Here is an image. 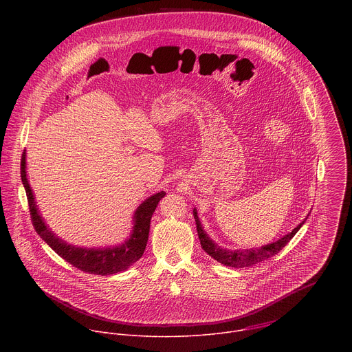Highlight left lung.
I'll return each instance as SVG.
<instances>
[{
  "label": "left lung",
  "instance_id": "left-lung-1",
  "mask_svg": "<svg viewBox=\"0 0 352 352\" xmlns=\"http://www.w3.org/2000/svg\"><path fill=\"white\" fill-rule=\"evenodd\" d=\"M194 218L197 222V230H198V236L201 240V248L203 251L207 252V254H210L212 258H215L217 261L229 265V267H234V268H244V267H251L253 264H257L268 257H272L274 254H276L278 252L282 251L287 243L296 236V233L301 229L302 225L305 223V221H302L301 223L293 229V232L287 233L286 236H283L282 239H279L278 241L264 245L258 250H237V251H229V250H223L221 247H218L203 230L201 228V221L197 212V208H194Z\"/></svg>",
  "mask_w": 352,
  "mask_h": 352
}]
</instances>
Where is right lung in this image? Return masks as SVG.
Wrapping results in <instances>:
<instances>
[{
	"mask_svg": "<svg viewBox=\"0 0 352 352\" xmlns=\"http://www.w3.org/2000/svg\"><path fill=\"white\" fill-rule=\"evenodd\" d=\"M21 182L25 188L32 225L35 226L38 234L47 243L52 251L58 253L73 267L95 275H112L124 271L142 257L149 239L151 215L158 201L165 195L164 191L157 192L138 206L134 214L133 232L129 240H126L123 244L109 248H81L66 244L63 240L58 239L39 214L32 190L27 179L25 151L23 153L21 158Z\"/></svg>",
	"mask_w": 352,
	"mask_h": 352,
	"instance_id": "right-lung-1",
	"label": "right lung"
}]
</instances>
